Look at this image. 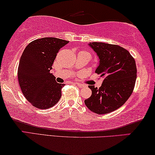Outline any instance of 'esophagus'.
<instances>
[{"instance_id": "esophagus-1", "label": "esophagus", "mask_w": 155, "mask_h": 155, "mask_svg": "<svg viewBox=\"0 0 155 155\" xmlns=\"http://www.w3.org/2000/svg\"><path fill=\"white\" fill-rule=\"evenodd\" d=\"M76 84H77V85L79 87H80V88H83V87H85V85H84V84H79V83H76Z\"/></svg>"}]
</instances>
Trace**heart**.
<instances>
[{"label":"heart","instance_id":"b5f03b06","mask_svg":"<svg viewBox=\"0 0 155 155\" xmlns=\"http://www.w3.org/2000/svg\"><path fill=\"white\" fill-rule=\"evenodd\" d=\"M86 52H87V51H86Z\"/></svg>","mask_w":155,"mask_h":155}]
</instances>
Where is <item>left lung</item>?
Here are the masks:
<instances>
[{"label": "left lung", "mask_w": 155, "mask_h": 155, "mask_svg": "<svg viewBox=\"0 0 155 155\" xmlns=\"http://www.w3.org/2000/svg\"><path fill=\"white\" fill-rule=\"evenodd\" d=\"M89 45L99 58L95 73L104 80L99 89L89 85L92 95L84 104L97 114H109L124 105L132 94L137 78L135 61L128 50L118 45L102 42Z\"/></svg>", "instance_id": "8db88e82"}]
</instances>
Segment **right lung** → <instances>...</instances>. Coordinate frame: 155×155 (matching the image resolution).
I'll return each instance as SVG.
<instances>
[{
	"mask_svg": "<svg viewBox=\"0 0 155 155\" xmlns=\"http://www.w3.org/2000/svg\"><path fill=\"white\" fill-rule=\"evenodd\" d=\"M68 42L54 37L34 40L20 57L19 84L27 100L37 109H49L61 99L65 84L56 82L50 71L59 50Z\"/></svg>",
	"mask_w": 155,
	"mask_h": 155,
	"instance_id": "add662e5",
	"label": "right lung"
}]
</instances>
